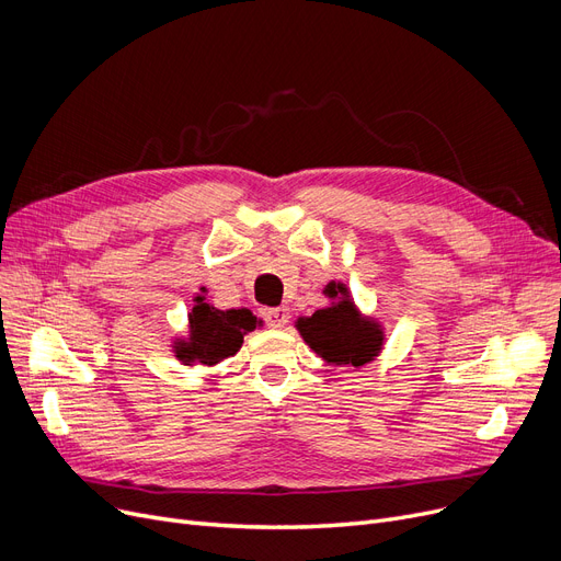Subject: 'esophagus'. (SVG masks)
Returning <instances> with one entry per match:
<instances>
[{"instance_id":"obj_1","label":"esophagus","mask_w":561,"mask_h":561,"mask_svg":"<svg viewBox=\"0 0 561 561\" xmlns=\"http://www.w3.org/2000/svg\"><path fill=\"white\" fill-rule=\"evenodd\" d=\"M263 318L268 322V328L273 330H284L290 320V313L286 307H275V309H263Z\"/></svg>"}]
</instances>
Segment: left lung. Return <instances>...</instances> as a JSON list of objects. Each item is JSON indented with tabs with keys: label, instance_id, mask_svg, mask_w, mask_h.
Listing matches in <instances>:
<instances>
[{
	"label": "left lung",
	"instance_id": "8db88e82",
	"mask_svg": "<svg viewBox=\"0 0 561 561\" xmlns=\"http://www.w3.org/2000/svg\"><path fill=\"white\" fill-rule=\"evenodd\" d=\"M325 293L332 300L339 298V302L318 309L309 318H298L296 328L300 336L328 364L355 368L370 364L385 345V330L377 320L357 311L345 284L332 282Z\"/></svg>",
	"mask_w": 561,
	"mask_h": 561
}]
</instances>
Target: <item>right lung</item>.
<instances>
[{"mask_svg": "<svg viewBox=\"0 0 561 561\" xmlns=\"http://www.w3.org/2000/svg\"><path fill=\"white\" fill-rule=\"evenodd\" d=\"M256 325H261V320L248 309L220 311L206 302L204 296H195V307L188 313V339L174 341V357L186 366H216L233 357L243 345V336Z\"/></svg>", "mask_w": 561, "mask_h": 561, "instance_id": "right-lung-1", "label": "right lung"}]
</instances>
